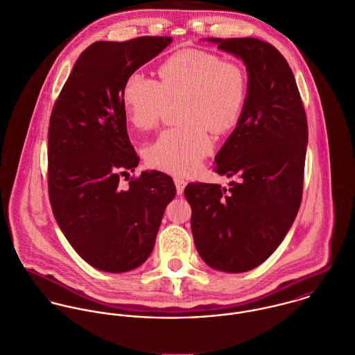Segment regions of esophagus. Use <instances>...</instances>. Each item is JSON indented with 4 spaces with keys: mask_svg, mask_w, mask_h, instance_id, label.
I'll return each instance as SVG.
<instances>
[{
    "mask_svg": "<svg viewBox=\"0 0 355 355\" xmlns=\"http://www.w3.org/2000/svg\"><path fill=\"white\" fill-rule=\"evenodd\" d=\"M174 182H175L177 193H178V195H182V192H184V189H185V187H187V181H185L184 178H181V177H175V178H174Z\"/></svg>",
    "mask_w": 355,
    "mask_h": 355,
    "instance_id": "34e87169",
    "label": "esophagus"
}]
</instances>
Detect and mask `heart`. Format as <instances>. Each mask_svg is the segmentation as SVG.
Listing matches in <instances>:
<instances>
[{"instance_id": "heart-1", "label": "heart", "mask_w": 355, "mask_h": 355, "mask_svg": "<svg viewBox=\"0 0 355 355\" xmlns=\"http://www.w3.org/2000/svg\"><path fill=\"white\" fill-rule=\"evenodd\" d=\"M159 80L132 73L123 87V105L130 123L148 130L157 125L167 103L184 100L182 128L162 132L145 148L146 163L177 175L193 174L213 150L214 133L232 129L244 107V70L218 55L187 49L168 58L159 69Z\"/></svg>"}]
</instances>
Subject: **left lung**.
<instances>
[{
  "instance_id": "left-lung-1",
  "label": "left lung",
  "mask_w": 355,
  "mask_h": 355,
  "mask_svg": "<svg viewBox=\"0 0 355 355\" xmlns=\"http://www.w3.org/2000/svg\"><path fill=\"white\" fill-rule=\"evenodd\" d=\"M243 60L247 97L233 133L215 156V171L230 181L191 182L196 250L215 270L248 272L282 244L302 202L307 118L291 67L257 38H209Z\"/></svg>"
}]
</instances>
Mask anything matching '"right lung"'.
Instances as JSON below:
<instances>
[{
  "label": "right lung",
  "instance_id": "1",
  "mask_svg": "<svg viewBox=\"0 0 355 355\" xmlns=\"http://www.w3.org/2000/svg\"><path fill=\"white\" fill-rule=\"evenodd\" d=\"M171 37L97 41L78 58L55 103L48 133V189L53 215L78 255L108 273L133 270L150 255L173 178L142 171L126 129L128 78L157 56Z\"/></svg>",
  "mask_w": 355,
  "mask_h": 355
}]
</instances>
